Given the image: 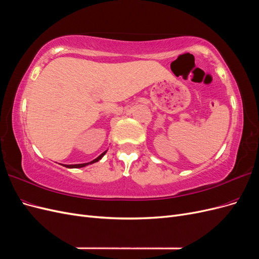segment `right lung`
<instances>
[{
  "label": "right lung",
  "instance_id": "add662e5",
  "mask_svg": "<svg viewBox=\"0 0 259 259\" xmlns=\"http://www.w3.org/2000/svg\"><path fill=\"white\" fill-rule=\"evenodd\" d=\"M107 151H105V152H103L101 153L98 158H96L95 160H93L92 162H90V163H83V164H73V165H65L66 167H69V168H77V167H84V166H86V165H89V164H93V163H95V162H98L101 158H103V156L105 155V153H106Z\"/></svg>",
  "mask_w": 259,
  "mask_h": 259
}]
</instances>
